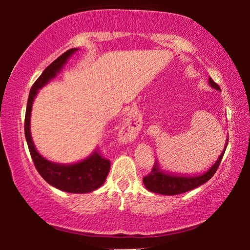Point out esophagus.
<instances>
[{
  "mask_svg": "<svg viewBox=\"0 0 250 250\" xmlns=\"http://www.w3.org/2000/svg\"><path fill=\"white\" fill-rule=\"evenodd\" d=\"M125 123V127H124V135L125 138H131L135 134V123H132L131 118L126 119Z\"/></svg>",
  "mask_w": 250,
  "mask_h": 250,
  "instance_id": "34e87169",
  "label": "esophagus"
}]
</instances>
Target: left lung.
<instances>
[{
    "label": "left lung",
    "instance_id": "8db88e82",
    "mask_svg": "<svg viewBox=\"0 0 250 250\" xmlns=\"http://www.w3.org/2000/svg\"><path fill=\"white\" fill-rule=\"evenodd\" d=\"M209 84L210 86L215 88V90L221 91V88L215 82L209 77ZM229 140V139H228ZM228 142L225 145V148L222 151L221 156L218 157V159L215 162L213 166L207 170L206 173L200 174V175H194V176H187V175H174V174L166 173L162 170L159 167L158 163H155V165L152 167V170L149 173V175L143 177V183L146 189L151 192L160 193V194H166V196H175V194H180L187 191L196 189L197 187L201 186V184L206 183L207 181L211 179V176L216 173V170L220 166L221 160L223 158L225 149H227Z\"/></svg>",
    "mask_w": 250,
    "mask_h": 250
}]
</instances>
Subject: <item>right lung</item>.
<instances>
[{
  "mask_svg": "<svg viewBox=\"0 0 250 250\" xmlns=\"http://www.w3.org/2000/svg\"><path fill=\"white\" fill-rule=\"evenodd\" d=\"M77 50L78 49H70L61 54L50 66L46 67V69L33 84L29 92L28 101H27L25 136L34 165L40 175L47 183L57 189L64 191V192L86 193L97 190L104 183L109 169H110V160L104 158L100 153L94 151L87 158L80 163L71 164V165H61V164L49 162L37 152L32 140V135H30V112H32L33 102L37 92L44 85L49 83L53 77H56V75L59 73L63 64L69 59V57Z\"/></svg>",
  "mask_w": 250,
  "mask_h": 250,
  "instance_id": "obj_1",
  "label": "right lung"
}]
</instances>
